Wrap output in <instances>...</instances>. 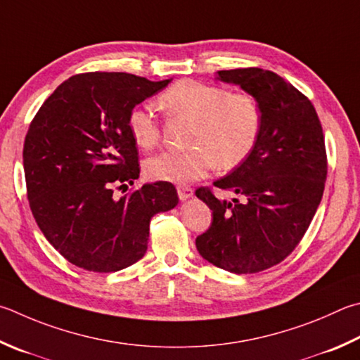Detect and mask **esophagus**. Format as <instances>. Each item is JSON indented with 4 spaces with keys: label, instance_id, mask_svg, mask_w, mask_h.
I'll use <instances>...</instances> for the list:
<instances>
[{
    "label": "esophagus",
    "instance_id": "34e87169",
    "mask_svg": "<svg viewBox=\"0 0 360 360\" xmlns=\"http://www.w3.org/2000/svg\"><path fill=\"white\" fill-rule=\"evenodd\" d=\"M178 197L181 201H186L193 197V188L188 186H178Z\"/></svg>",
    "mask_w": 360,
    "mask_h": 360
}]
</instances>
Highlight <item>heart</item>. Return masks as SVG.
<instances>
[{
    "label": "heart",
    "mask_w": 360,
    "mask_h": 360,
    "mask_svg": "<svg viewBox=\"0 0 360 360\" xmlns=\"http://www.w3.org/2000/svg\"><path fill=\"white\" fill-rule=\"evenodd\" d=\"M168 113L192 120L184 151H163L145 162L149 179L187 184L217 167L230 169L243 163L257 145L261 113L250 96L233 93L217 84L179 80L160 96ZM127 129L135 145L153 149L160 140V129L149 107H135L127 116Z\"/></svg>",
    "instance_id": "1"
}]
</instances>
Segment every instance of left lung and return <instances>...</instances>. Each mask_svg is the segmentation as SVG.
<instances>
[{
    "mask_svg": "<svg viewBox=\"0 0 360 360\" xmlns=\"http://www.w3.org/2000/svg\"><path fill=\"white\" fill-rule=\"evenodd\" d=\"M258 103L261 132L250 155L215 187L238 198L195 195L212 211V224L195 240L209 263L233 274L264 271L296 248L321 202L328 162L315 107L291 83L258 68L219 70Z\"/></svg>",
    "mask_w": 360,
    "mask_h": 360,
    "instance_id": "obj_1",
    "label": "left lung"
}]
</instances>
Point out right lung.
Segmentation results:
<instances>
[{
    "mask_svg": "<svg viewBox=\"0 0 360 360\" xmlns=\"http://www.w3.org/2000/svg\"><path fill=\"white\" fill-rule=\"evenodd\" d=\"M169 82L124 72L74 75L32 120L23 146L30 207L69 263L93 272L126 269L146 253L154 215L178 205L174 186L163 181L121 198L113 192L140 176L130 110Z\"/></svg>",
    "mask_w": 360,
    "mask_h": 360,
    "instance_id": "add662e5",
    "label": "right lung"
}]
</instances>
